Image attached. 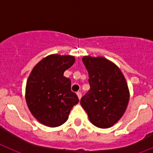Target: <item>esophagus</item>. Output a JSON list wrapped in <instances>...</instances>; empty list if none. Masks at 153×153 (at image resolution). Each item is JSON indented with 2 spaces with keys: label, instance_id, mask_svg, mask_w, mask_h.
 Listing matches in <instances>:
<instances>
[{
  "label": "esophagus",
  "instance_id": "1",
  "mask_svg": "<svg viewBox=\"0 0 153 153\" xmlns=\"http://www.w3.org/2000/svg\"><path fill=\"white\" fill-rule=\"evenodd\" d=\"M77 95H78V98H79V99H81L82 98V93L80 92V91H79V92H77Z\"/></svg>",
  "mask_w": 153,
  "mask_h": 153
}]
</instances>
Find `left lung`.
I'll return each instance as SVG.
<instances>
[{
	"mask_svg": "<svg viewBox=\"0 0 153 153\" xmlns=\"http://www.w3.org/2000/svg\"><path fill=\"white\" fill-rule=\"evenodd\" d=\"M82 62L91 89L80 103L91 123L98 128H109L122 117L129 100L125 77L116 65L103 57L84 56Z\"/></svg>",
	"mask_w": 153,
	"mask_h": 153,
	"instance_id": "8db88e82",
	"label": "left lung"
}]
</instances>
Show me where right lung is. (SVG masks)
Here are the masks:
<instances>
[{"label":"right lung","mask_w":153,"mask_h":153,"mask_svg":"<svg viewBox=\"0 0 153 153\" xmlns=\"http://www.w3.org/2000/svg\"><path fill=\"white\" fill-rule=\"evenodd\" d=\"M74 56L51 55L36 64L26 85L25 98L32 115L44 126L57 127L66 122L79 102L71 81L63 76L74 62Z\"/></svg>","instance_id":"add662e5"}]
</instances>
